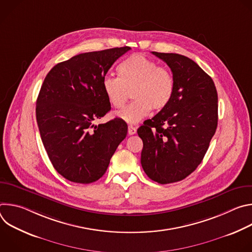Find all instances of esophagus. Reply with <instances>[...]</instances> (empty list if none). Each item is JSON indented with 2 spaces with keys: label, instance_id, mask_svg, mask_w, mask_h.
Masks as SVG:
<instances>
[{
  "label": "esophagus",
  "instance_id": "1",
  "mask_svg": "<svg viewBox=\"0 0 252 252\" xmlns=\"http://www.w3.org/2000/svg\"><path fill=\"white\" fill-rule=\"evenodd\" d=\"M135 132H136V127H134L133 126L129 125V126H128V134H129V135H132V134H134Z\"/></svg>",
  "mask_w": 252,
  "mask_h": 252
}]
</instances>
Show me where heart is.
<instances>
[{"instance_id": "obj_1", "label": "heart", "mask_w": 252, "mask_h": 252, "mask_svg": "<svg viewBox=\"0 0 252 252\" xmlns=\"http://www.w3.org/2000/svg\"><path fill=\"white\" fill-rule=\"evenodd\" d=\"M120 77L106 76L102 80L103 93L116 109H122L132 90L134 100L118 113L123 121L134 124L149 115L151 110L160 111L168 104L174 92V79L170 71L141 54H132L119 65Z\"/></svg>"}]
</instances>
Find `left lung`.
Masks as SVG:
<instances>
[{
  "label": "left lung",
  "mask_w": 252,
  "mask_h": 252,
  "mask_svg": "<svg viewBox=\"0 0 252 252\" xmlns=\"http://www.w3.org/2000/svg\"><path fill=\"white\" fill-rule=\"evenodd\" d=\"M170 67L174 92L168 104L137 129L140 162L160 185L183 181L202 161L218 127V92L212 79L192 60L153 52Z\"/></svg>",
  "instance_id": "1"
}]
</instances>
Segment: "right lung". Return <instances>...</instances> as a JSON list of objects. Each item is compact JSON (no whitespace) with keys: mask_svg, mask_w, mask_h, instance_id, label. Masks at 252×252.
Wrapping results in <instances>:
<instances>
[{"mask_svg":"<svg viewBox=\"0 0 252 252\" xmlns=\"http://www.w3.org/2000/svg\"><path fill=\"white\" fill-rule=\"evenodd\" d=\"M129 50L122 47L80 54L56 64L45 78L35 117L53 166L69 182H96L126 136L127 125L122 119L97 126L94 122L111 111L102 80Z\"/></svg>","mask_w":252,"mask_h":252,"instance_id":"add662e5","label":"right lung"}]
</instances>
